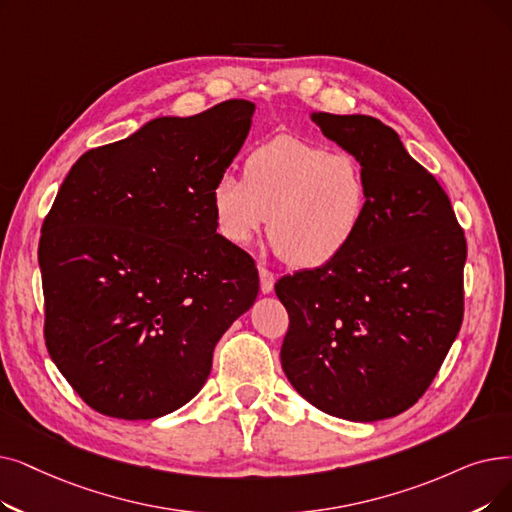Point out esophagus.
Masks as SVG:
<instances>
[{
  "mask_svg": "<svg viewBox=\"0 0 512 512\" xmlns=\"http://www.w3.org/2000/svg\"><path fill=\"white\" fill-rule=\"evenodd\" d=\"M259 288L263 295H270L274 291V274L265 268H259Z\"/></svg>",
  "mask_w": 512,
  "mask_h": 512,
  "instance_id": "esophagus-1",
  "label": "esophagus"
}]
</instances>
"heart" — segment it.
Returning a JSON list of instances; mask_svg holds the SVG:
<instances>
[{"label":"heart","instance_id":"heart-1","mask_svg":"<svg viewBox=\"0 0 512 512\" xmlns=\"http://www.w3.org/2000/svg\"><path fill=\"white\" fill-rule=\"evenodd\" d=\"M209 203L215 232L230 247L249 249L268 219L276 255L295 270H320L358 238L370 184L351 152L280 136L244 159L242 180L217 177Z\"/></svg>","mask_w":512,"mask_h":512}]
</instances>
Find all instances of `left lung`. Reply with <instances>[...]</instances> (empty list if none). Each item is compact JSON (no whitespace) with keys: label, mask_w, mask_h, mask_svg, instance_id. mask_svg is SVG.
Wrapping results in <instances>:
<instances>
[{"label":"left lung","mask_w":512,"mask_h":512,"mask_svg":"<svg viewBox=\"0 0 512 512\" xmlns=\"http://www.w3.org/2000/svg\"><path fill=\"white\" fill-rule=\"evenodd\" d=\"M311 119L364 165L370 205L337 261L276 284L291 318L282 370L330 416L391 418L418 402L458 337L466 240L448 194L395 129L366 115Z\"/></svg>","instance_id":"1"}]
</instances>
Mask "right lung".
<instances>
[{"instance_id":"1","label":"right lung","mask_w":512,"mask_h":512,"mask_svg":"<svg viewBox=\"0 0 512 512\" xmlns=\"http://www.w3.org/2000/svg\"><path fill=\"white\" fill-rule=\"evenodd\" d=\"M253 115L228 100L150 119L64 177L39 240L46 345L96 412L150 420L188 404L255 303V265L217 236L209 203Z\"/></svg>"}]
</instances>
